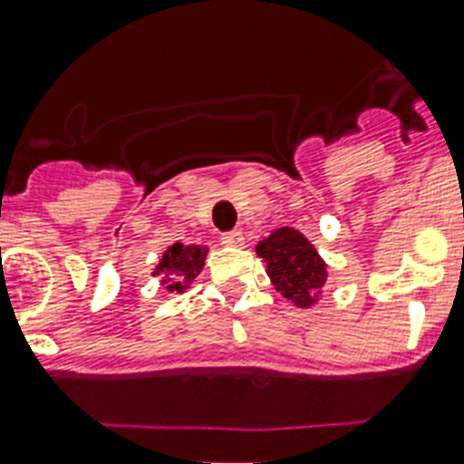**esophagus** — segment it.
<instances>
[{"instance_id":"esophagus-1","label":"esophagus","mask_w":464,"mask_h":464,"mask_svg":"<svg viewBox=\"0 0 464 464\" xmlns=\"http://www.w3.org/2000/svg\"><path fill=\"white\" fill-rule=\"evenodd\" d=\"M221 243L228 245V247H240V245L245 243L243 231H238V228H233V231L221 233Z\"/></svg>"}]
</instances>
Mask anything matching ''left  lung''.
Instances as JSON below:
<instances>
[{
    "label": "left lung",
    "mask_w": 464,
    "mask_h": 464,
    "mask_svg": "<svg viewBox=\"0 0 464 464\" xmlns=\"http://www.w3.org/2000/svg\"><path fill=\"white\" fill-rule=\"evenodd\" d=\"M257 255L266 262V274L276 291L295 304L310 307L326 281V266L317 250L293 228H278L257 245Z\"/></svg>",
    "instance_id": "obj_1"
}]
</instances>
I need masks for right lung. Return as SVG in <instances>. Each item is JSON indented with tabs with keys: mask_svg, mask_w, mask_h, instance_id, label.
Segmentation results:
<instances>
[{
	"mask_svg": "<svg viewBox=\"0 0 464 464\" xmlns=\"http://www.w3.org/2000/svg\"><path fill=\"white\" fill-rule=\"evenodd\" d=\"M205 257L207 247L173 243L171 247L164 252V259L160 262L157 271H164L169 291H183V284H190L199 271H202Z\"/></svg>",
	"mask_w": 464,
	"mask_h": 464,
	"instance_id": "add662e5",
	"label": "right lung"
}]
</instances>
